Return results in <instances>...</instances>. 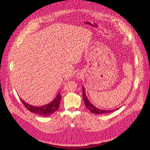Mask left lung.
Here are the masks:
<instances>
[{"mask_svg": "<svg viewBox=\"0 0 150 150\" xmlns=\"http://www.w3.org/2000/svg\"><path fill=\"white\" fill-rule=\"evenodd\" d=\"M83 100L84 101L85 103V105L86 107L87 108L89 111L95 114H107V113H109V112H112L115 110L119 109V108H117L115 109L114 110H103V109H100L97 108H96L95 106H93L91 102L89 101V100H88V98H87V96H86V93H85V89L84 88H83Z\"/></svg>", "mask_w": 150, "mask_h": 150, "instance_id": "obj_1", "label": "left lung"}]
</instances>
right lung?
Wrapping results in <instances>:
<instances>
[{
	"label": "right lung",
	"mask_w": 150,
	"mask_h": 150,
	"mask_svg": "<svg viewBox=\"0 0 150 150\" xmlns=\"http://www.w3.org/2000/svg\"><path fill=\"white\" fill-rule=\"evenodd\" d=\"M61 100V96H60L59 93H58L57 96L54 100L52 101L48 105H46L42 106H33L28 103H26L24 101L21 99L22 103L24 106L30 111V112L35 113L42 116H49L51 114H53L55 111H57L59 108V103Z\"/></svg>",
	"instance_id": "right-lung-1"
}]
</instances>
